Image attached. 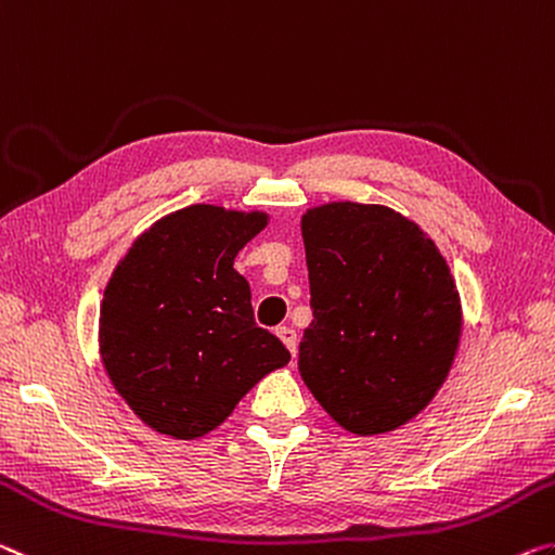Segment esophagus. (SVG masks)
I'll use <instances>...</instances> for the list:
<instances>
[{
	"instance_id": "obj_1",
	"label": "esophagus",
	"mask_w": 555,
	"mask_h": 555,
	"mask_svg": "<svg viewBox=\"0 0 555 555\" xmlns=\"http://www.w3.org/2000/svg\"><path fill=\"white\" fill-rule=\"evenodd\" d=\"M278 337L283 339V344L289 349V353L297 357V332L293 330V326H278Z\"/></svg>"
}]
</instances>
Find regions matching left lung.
<instances>
[{
    "label": "left lung",
    "instance_id": "1",
    "mask_svg": "<svg viewBox=\"0 0 555 555\" xmlns=\"http://www.w3.org/2000/svg\"><path fill=\"white\" fill-rule=\"evenodd\" d=\"M312 322L299 374L357 435L423 411L455 359L462 310L435 243L393 208L337 202L302 216Z\"/></svg>",
    "mask_w": 555,
    "mask_h": 555
}]
</instances>
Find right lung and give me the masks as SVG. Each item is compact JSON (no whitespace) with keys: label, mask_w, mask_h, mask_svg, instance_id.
<instances>
[{"label":"right lung","mask_w":555,"mask_h":555,"mask_svg":"<svg viewBox=\"0 0 555 555\" xmlns=\"http://www.w3.org/2000/svg\"><path fill=\"white\" fill-rule=\"evenodd\" d=\"M260 211L194 204L159 218L115 268L100 307V357L127 405L162 435L194 440L289 361L256 324L238 250Z\"/></svg>","instance_id":"add662e5"}]
</instances>
